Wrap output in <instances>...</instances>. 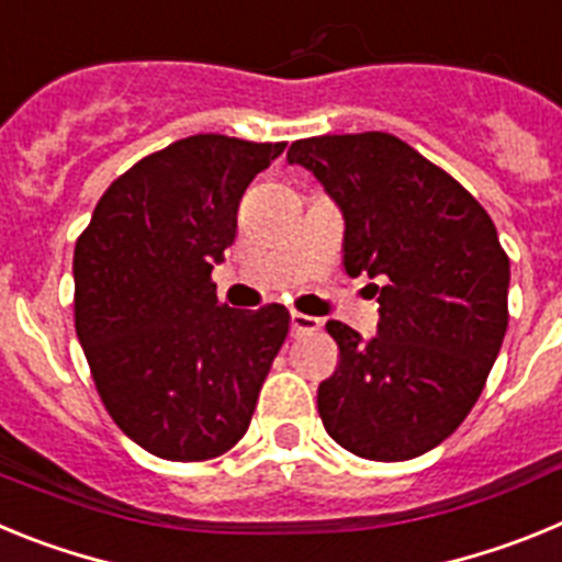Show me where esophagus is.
Masks as SVG:
<instances>
[{"label":"esophagus","instance_id":"obj_1","mask_svg":"<svg viewBox=\"0 0 562 562\" xmlns=\"http://www.w3.org/2000/svg\"><path fill=\"white\" fill-rule=\"evenodd\" d=\"M321 329V321L304 312H292V335H310V331Z\"/></svg>","mask_w":562,"mask_h":562}]
</instances>
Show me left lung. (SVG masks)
Instances as JSON below:
<instances>
[{"instance_id":"left-lung-1","label":"left lung","mask_w":562,"mask_h":562,"mask_svg":"<svg viewBox=\"0 0 562 562\" xmlns=\"http://www.w3.org/2000/svg\"><path fill=\"white\" fill-rule=\"evenodd\" d=\"M342 213V265L380 304L374 337L326 329L340 366L317 389L331 439L371 461H408L459 428L506 335L509 258L484 207L385 132L292 143Z\"/></svg>"}]
</instances>
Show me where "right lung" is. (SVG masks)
I'll return each instance as SVG.
<instances>
[{"label":"right lung","instance_id":"add662e5","mask_svg":"<svg viewBox=\"0 0 562 562\" xmlns=\"http://www.w3.org/2000/svg\"><path fill=\"white\" fill-rule=\"evenodd\" d=\"M286 143L193 134L109 186L78 238L76 331L117 428L168 461H205L247 434L290 312L220 306L213 267L241 193Z\"/></svg>","mask_w":562,"mask_h":562}]
</instances>
